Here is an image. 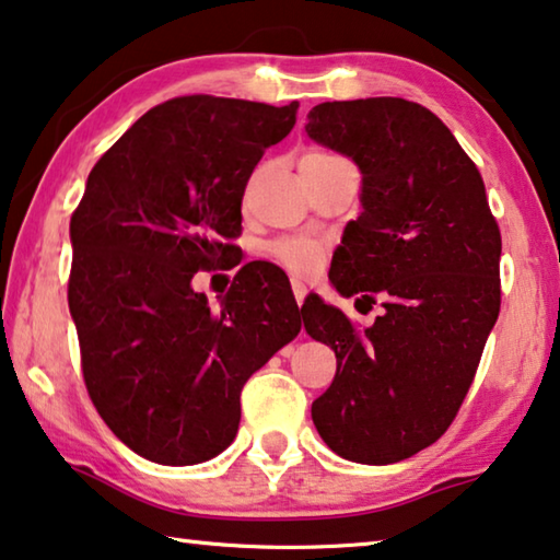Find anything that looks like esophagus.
<instances>
[{
	"mask_svg": "<svg viewBox=\"0 0 560 560\" xmlns=\"http://www.w3.org/2000/svg\"><path fill=\"white\" fill-rule=\"evenodd\" d=\"M292 295H295V303H298L300 307H303L305 298H307V288H305L300 280H292Z\"/></svg>",
	"mask_w": 560,
	"mask_h": 560,
	"instance_id": "esophagus-1",
	"label": "esophagus"
}]
</instances>
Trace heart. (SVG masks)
<instances>
[{
    "mask_svg": "<svg viewBox=\"0 0 560 560\" xmlns=\"http://www.w3.org/2000/svg\"><path fill=\"white\" fill-rule=\"evenodd\" d=\"M305 158H332L328 152H307ZM272 255L280 265H285L295 275H313L320 270L325 260V247L307 237H285L272 243Z\"/></svg>",
    "mask_w": 560,
    "mask_h": 560,
    "instance_id": "1",
    "label": "heart"
}]
</instances>
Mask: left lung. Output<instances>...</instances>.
Returning <instances> with one entry per match:
<instances>
[{"instance_id": "8db88e82", "label": "left lung", "mask_w": 560, "mask_h": 560, "mask_svg": "<svg viewBox=\"0 0 560 560\" xmlns=\"http://www.w3.org/2000/svg\"><path fill=\"white\" fill-rule=\"evenodd\" d=\"M305 130L363 172L332 285L385 307L358 330L305 300L307 335L338 358L313 423L342 458L388 466L433 445L466 400L501 310V230L476 162L418 102H323Z\"/></svg>"}]
</instances>
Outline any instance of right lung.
<instances>
[{"instance_id":"right-lung-1","label":"right lung","mask_w":560,"mask_h":560,"mask_svg":"<svg viewBox=\"0 0 560 560\" xmlns=\"http://www.w3.org/2000/svg\"><path fill=\"white\" fill-rule=\"evenodd\" d=\"M298 107L162 102L102 154L72 212L67 300L84 385L112 433L160 466L225 451L247 377L300 332L290 282L270 265H243L220 313L190 285L230 257L247 179Z\"/></svg>"}]
</instances>
